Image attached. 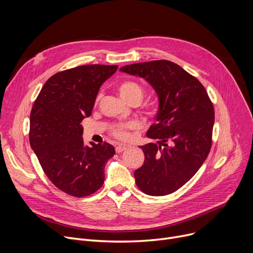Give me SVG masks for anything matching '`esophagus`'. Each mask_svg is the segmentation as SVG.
<instances>
[{"label":"esophagus","mask_w":253,"mask_h":253,"mask_svg":"<svg viewBox=\"0 0 253 253\" xmlns=\"http://www.w3.org/2000/svg\"><path fill=\"white\" fill-rule=\"evenodd\" d=\"M127 148H128V145L119 144V145H117V147H116V152H117V153H122V152L125 151Z\"/></svg>","instance_id":"esophagus-1"}]
</instances>
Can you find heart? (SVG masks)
Here are the masks:
<instances>
[{
    "instance_id": "heart-1",
    "label": "heart",
    "mask_w": 253,
    "mask_h": 253,
    "mask_svg": "<svg viewBox=\"0 0 253 253\" xmlns=\"http://www.w3.org/2000/svg\"><path fill=\"white\" fill-rule=\"evenodd\" d=\"M118 92L123 100H127V99L133 98V97H137V98L141 99V96H142L141 87L138 84H136L134 82H131V81H125V82L120 83L118 85ZM134 127H135L134 123H126L123 125L116 126L113 129V134L117 138L125 139L128 136L127 131L129 129L134 128Z\"/></svg>"
}]
</instances>
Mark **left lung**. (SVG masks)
Instances as JSON below:
<instances>
[{"mask_svg":"<svg viewBox=\"0 0 253 253\" xmlns=\"http://www.w3.org/2000/svg\"><path fill=\"white\" fill-rule=\"evenodd\" d=\"M120 72L143 78L158 97L156 124L141 145L142 166L134 171L137 187L150 196L177 191L200 169L209 154L214 110L198 80L178 64L154 60L125 65Z\"/></svg>","mask_w":253,"mask_h":253,"instance_id":"obj_1","label":"left lung"}]
</instances>
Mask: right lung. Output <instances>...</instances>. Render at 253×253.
I'll return each mask as SVG.
<instances>
[{
	"mask_svg": "<svg viewBox=\"0 0 253 253\" xmlns=\"http://www.w3.org/2000/svg\"><path fill=\"white\" fill-rule=\"evenodd\" d=\"M117 69L88 64L53 75L32 109L31 147L48 178L71 196L95 193L104 181L106 162L115 155L108 142L85 145L81 122L91 116L100 86Z\"/></svg>",
	"mask_w": 253,
	"mask_h": 253,
	"instance_id": "add662e5",
	"label": "right lung"
}]
</instances>
